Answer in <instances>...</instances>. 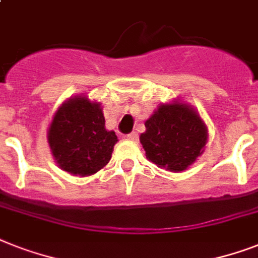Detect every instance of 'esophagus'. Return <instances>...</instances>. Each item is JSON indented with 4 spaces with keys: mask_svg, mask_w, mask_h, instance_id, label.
Listing matches in <instances>:
<instances>
[{
    "mask_svg": "<svg viewBox=\"0 0 258 258\" xmlns=\"http://www.w3.org/2000/svg\"><path fill=\"white\" fill-rule=\"evenodd\" d=\"M127 139L131 142H138V134L137 133H131L127 135Z\"/></svg>",
    "mask_w": 258,
    "mask_h": 258,
    "instance_id": "1",
    "label": "esophagus"
}]
</instances>
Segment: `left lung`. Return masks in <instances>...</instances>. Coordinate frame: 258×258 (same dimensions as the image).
<instances>
[{
  "mask_svg": "<svg viewBox=\"0 0 258 258\" xmlns=\"http://www.w3.org/2000/svg\"><path fill=\"white\" fill-rule=\"evenodd\" d=\"M141 143L146 157L171 172L187 170L205 151L208 125L191 104L179 99L162 103L145 121Z\"/></svg>",
  "mask_w": 258,
  "mask_h": 258,
  "instance_id": "1",
  "label": "left lung"
}]
</instances>
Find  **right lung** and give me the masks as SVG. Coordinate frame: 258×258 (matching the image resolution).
<instances>
[{"instance_id": "add662e5", "label": "right lung", "mask_w": 258, "mask_h": 258, "mask_svg": "<svg viewBox=\"0 0 258 258\" xmlns=\"http://www.w3.org/2000/svg\"><path fill=\"white\" fill-rule=\"evenodd\" d=\"M46 139L58 167L76 176L103 169L117 143L115 131L105 128L101 103L87 95L70 97L56 109Z\"/></svg>"}]
</instances>
